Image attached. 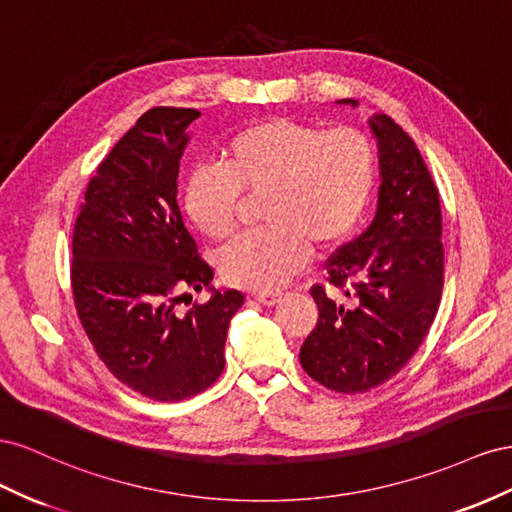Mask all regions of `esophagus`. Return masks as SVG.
Wrapping results in <instances>:
<instances>
[{
  "label": "esophagus",
  "mask_w": 512,
  "mask_h": 512,
  "mask_svg": "<svg viewBox=\"0 0 512 512\" xmlns=\"http://www.w3.org/2000/svg\"><path fill=\"white\" fill-rule=\"evenodd\" d=\"M251 298H255L259 304H266V306H272L279 302L281 294H251Z\"/></svg>",
  "instance_id": "34e87169"
}]
</instances>
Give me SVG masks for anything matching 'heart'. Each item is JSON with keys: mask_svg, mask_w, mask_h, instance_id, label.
<instances>
[{"mask_svg": "<svg viewBox=\"0 0 512 512\" xmlns=\"http://www.w3.org/2000/svg\"><path fill=\"white\" fill-rule=\"evenodd\" d=\"M223 169H197L182 191L184 212L203 236L236 229L240 193H261L266 227L227 246L218 266L229 285L268 294L298 274L315 251L345 242L367 214L377 184L373 141L354 128L324 130L268 118L233 133Z\"/></svg>", "mask_w": 512, "mask_h": 512, "instance_id": "1", "label": "heart"}]
</instances>
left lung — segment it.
<instances>
[{"label": "left lung", "mask_w": 512, "mask_h": 512, "mask_svg": "<svg viewBox=\"0 0 512 512\" xmlns=\"http://www.w3.org/2000/svg\"><path fill=\"white\" fill-rule=\"evenodd\" d=\"M339 105L358 107L345 98ZM369 128L377 141V210L360 238L326 264L334 287L352 283L343 302L315 285L319 319L300 347V364L330 390L367 392L397 375L433 324L444 287L442 210L416 143L384 113Z\"/></svg>", "instance_id": "8db88e82"}]
</instances>
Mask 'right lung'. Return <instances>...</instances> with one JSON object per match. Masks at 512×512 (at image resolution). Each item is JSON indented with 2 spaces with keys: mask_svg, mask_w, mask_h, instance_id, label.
I'll list each match as a JSON object with an SVG mask.
<instances>
[{
  "mask_svg": "<svg viewBox=\"0 0 512 512\" xmlns=\"http://www.w3.org/2000/svg\"><path fill=\"white\" fill-rule=\"evenodd\" d=\"M195 109L156 107L115 143L85 191L72 236V296L87 339L120 382L182 401L225 369L236 289H214L178 208V173ZM184 288L211 298L182 314Z\"/></svg>",
  "mask_w": 512,
  "mask_h": 512,
  "instance_id": "add662e5",
  "label": "right lung"
}]
</instances>
